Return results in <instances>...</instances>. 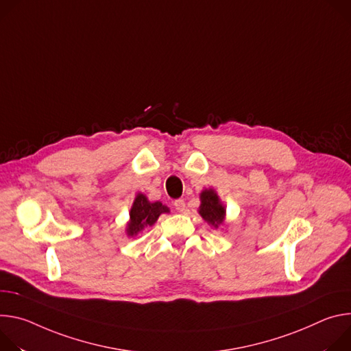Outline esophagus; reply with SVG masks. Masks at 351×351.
I'll use <instances>...</instances> for the list:
<instances>
[{
    "instance_id": "esophagus-1",
    "label": "esophagus",
    "mask_w": 351,
    "mask_h": 351,
    "mask_svg": "<svg viewBox=\"0 0 351 351\" xmlns=\"http://www.w3.org/2000/svg\"><path fill=\"white\" fill-rule=\"evenodd\" d=\"M174 208L177 209V212L184 213L185 212V202H184V199H176L174 201Z\"/></svg>"
}]
</instances>
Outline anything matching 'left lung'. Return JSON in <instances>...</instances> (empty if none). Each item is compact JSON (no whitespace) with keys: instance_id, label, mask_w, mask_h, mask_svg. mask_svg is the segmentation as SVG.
Segmentation results:
<instances>
[{"instance_id":"1","label":"left lung","mask_w":351,"mask_h":351,"mask_svg":"<svg viewBox=\"0 0 351 351\" xmlns=\"http://www.w3.org/2000/svg\"><path fill=\"white\" fill-rule=\"evenodd\" d=\"M201 205L198 213L213 228H220L226 221V206L213 188H205L199 193Z\"/></svg>"}]
</instances>
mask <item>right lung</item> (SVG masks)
I'll use <instances>...</instances> for the list:
<instances>
[{
  "instance_id": "obj_1",
  "label": "right lung",
  "mask_w": 351,
  "mask_h": 351,
  "mask_svg": "<svg viewBox=\"0 0 351 351\" xmlns=\"http://www.w3.org/2000/svg\"><path fill=\"white\" fill-rule=\"evenodd\" d=\"M163 213H170L166 205L159 201L150 202L145 193L138 192L130 210V220L125 226L127 237H135L146 227H152Z\"/></svg>"
}]
</instances>
